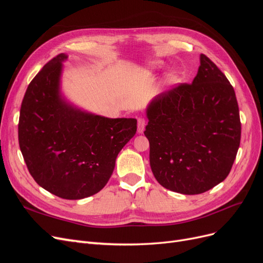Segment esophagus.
<instances>
[{
  "mask_svg": "<svg viewBox=\"0 0 263 263\" xmlns=\"http://www.w3.org/2000/svg\"><path fill=\"white\" fill-rule=\"evenodd\" d=\"M146 127V119L145 118H138V126H137V132L139 134H142L145 130Z\"/></svg>",
  "mask_w": 263,
  "mask_h": 263,
  "instance_id": "34e87169",
  "label": "esophagus"
}]
</instances>
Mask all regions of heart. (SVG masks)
Segmentation results:
<instances>
[{"instance_id":"obj_1","label":"heart","mask_w":263,"mask_h":263,"mask_svg":"<svg viewBox=\"0 0 263 263\" xmlns=\"http://www.w3.org/2000/svg\"><path fill=\"white\" fill-rule=\"evenodd\" d=\"M148 71H156L159 70L161 68V62L160 61H153V62H149L148 65L146 66ZM165 80L168 83H174L177 82L178 80V76L176 72H169L165 77Z\"/></svg>"}]
</instances>
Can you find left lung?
Listing matches in <instances>:
<instances>
[{
  "label": "left lung",
  "mask_w": 263,
  "mask_h": 263,
  "mask_svg": "<svg viewBox=\"0 0 263 263\" xmlns=\"http://www.w3.org/2000/svg\"><path fill=\"white\" fill-rule=\"evenodd\" d=\"M191 84L162 92L147 106L151 171L173 192L194 195L224 181L240 145L234 87L205 54Z\"/></svg>",
  "instance_id": "left-lung-1"
}]
</instances>
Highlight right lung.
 I'll return each mask as SVG.
<instances>
[{
	"mask_svg": "<svg viewBox=\"0 0 263 263\" xmlns=\"http://www.w3.org/2000/svg\"><path fill=\"white\" fill-rule=\"evenodd\" d=\"M55 55L29 83L21 106L18 142L31 177L66 200H81L106 185L119 151L137 130L135 118L95 115L61 93L62 62Z\"/></svg>",
	"mask_w": 263,
	"mask_h": 263,
	"instance_id": "obj_1",
	"label": "right lung"
}]
</instances>
